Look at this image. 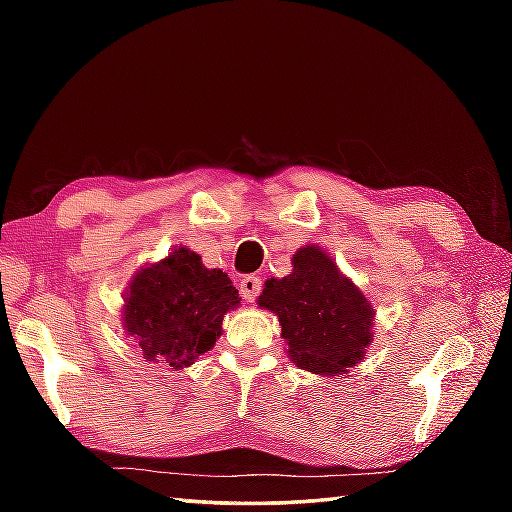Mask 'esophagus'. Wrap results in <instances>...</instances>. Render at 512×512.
<instances>
[{"mask_svg":"<svg viewBox=\"0 0 512 512\" xmlns=\"http://www.w3.org/2000/svg\"><path fill=\"white\" fill-rule=\"evenodd\" d=\"M259 292H262V279L255 275H246L242 281H239V295H242L248 303H253Z\"/></svg>","mask_w":512,"mask_h":512,"instance_id":"34e87169","label":"esophagus"}]
</instances>
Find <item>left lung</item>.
Returning <instances> with one entry per match:
<instances>
[{
    "label": "left lung",
    "mask_w": 512,
    "mask_h": 512,
    "mask_svg": "<svg viewBox=\"0 0 512 512\" xmlns=\"http://www.w3.org/2000/svg\"><path fill=\"white\" fill-rule=\"evenodd\" d=\"M292 268V275L266 281L259 306L279 317L297 367L323 376L347 372L372 343V306L317 246L301 248Z\"/></svg>",
    "instance_id": "left-lung-1"
}]
</instances>
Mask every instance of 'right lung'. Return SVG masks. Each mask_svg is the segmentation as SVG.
<instances>
[{
  "label": "right lung",
  "mask_w": 512,
  "mask_h": 512,
  "mask_svg": "<svg viewBox=\"0 0 512 512\" xmlns=\"http://www.w3.org/2000/svg\"><path fill=\"white\" fill-rule=\"evenodd\" d=\"M231 284L222 270L204 268L200 255L180 246L134 277L123 328L147 361L189 367L211 350L222 334L224 314L237 308L239 297Z\"/></svg>",
  "instance_id": "1"
}]
</instances>
